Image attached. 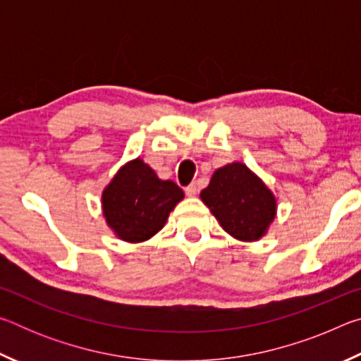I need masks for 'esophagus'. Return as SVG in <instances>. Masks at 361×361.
Instances as JSON below:
<instances>
[{
  "label": "esophagus",
  "mask_w": 361,
  "mask_h": 361,
  "mask_svg": "<svg viewBox=\"0 0 361 361\" xmlns=\"http://www.w3.org/2000/svg\"><path fill=\"white\" fill-rule=\"evenodd\" d=\"M185 192H186V195H189V197H194V195L199 192L197 183H191V185H189V186L185 189Z\"/></svg>",
  "instance_id": "esophagus-1"
}]
</instances>
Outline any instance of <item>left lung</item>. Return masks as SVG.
I'll return each mask as SVG.
<instances>
[{
    "instance_id": "obj_1",
    "label": "left lung",
    "mask_w": 361,
    "mask_h": 361,
    "mask_svg": "<svg viewBox=\"0 0 361 361\" xmlns=\"http://www.w3.org/2000/svg\"><path fill=\"white\" fill-rule=\"evenodd\" d=\"M200 199L221 228L242 242L264 237L277 215L276 195L242 162L215 170Z\"/></svg>"
}]
</instances>
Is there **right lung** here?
<instances>
[{
    "label": "right lung",
    "mask_w": 361,
    "mask_h": 361,
    "mask_svg": "<svg viewBox=\"0 0 361 361\" xmlns=\"http://www.w3.org/2000/svg\"><path fill=\"white\" fill-rule=\"evenodd\" d=\"M185 192L172 180H161L143 159L126 162L102 192V210L118 239L138 243L167 223Z\"/></svg>",
    "instance_id": "obj_1"
}]
</instances>
